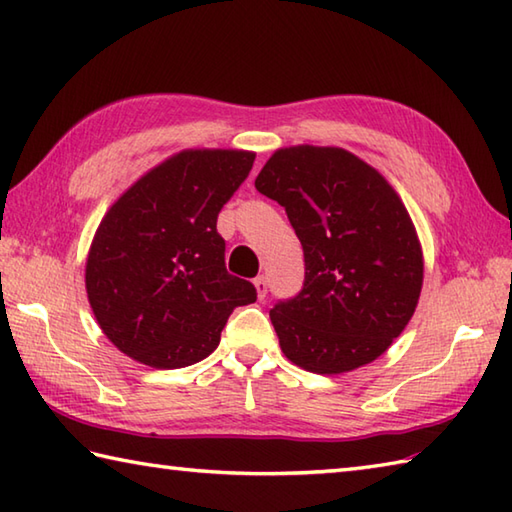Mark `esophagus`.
Segmentation results:
<instances>
[{
  "mask_svg": "<svg viewBox=\"0 0 512 512\" xmlns=\"http://www.w3.org/2000/svg\"><path fill=\"white\" fill-rule=\"evenodd\" d=\"M255 290H257V297L259 299H264L266 297V292H268V281H266V277L264 275H259V277H255Z\"/></svg>",
  "mask_w": 512,
  "mask_h": 512,
  "instance_id": "obj_1",
  "label": "esophagus"
}]
</instances>
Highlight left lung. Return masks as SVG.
<instances>
[{
  "instance_id": "1",
  "label": "left lung",
  "mask_w": 512,
  "mask_h": 512,
  "mask_svg": "<svg viewBox=\"0 0 512 512\" xmlns=\"http://www.w3.org/2000/svg\"><path fill=\"white\" fill-rule=\"evenodd\" d=\"M255 187L284 206L306 257L303 290L270 310L281 352L328 376L376 361L422 290V246L400 195L352 151L314 145L277 149Z\"/></svg>"
}]
</instances>
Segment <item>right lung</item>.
<instances>
[{"instance_id":"1","label":"right lung","mask_w":512,"mask_h":512,"mask_svg":"<svg viewBox=\"0 0 512 512\" xmlns=\"http://www.w3.org/2000/svg\"><path fill=\"white\" fill-rule=\"evenodd\" d=\"M244 149H184L140 176L96 228L85 290L103 334L134 361L178 369L220 345L257 290L226 273L217 213L253 169Z\"/></svg>"}]
</instances>
